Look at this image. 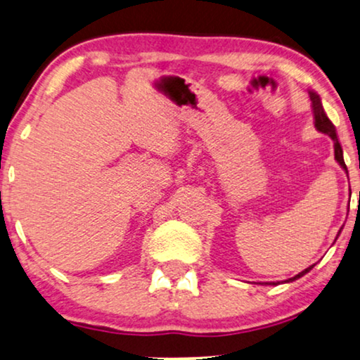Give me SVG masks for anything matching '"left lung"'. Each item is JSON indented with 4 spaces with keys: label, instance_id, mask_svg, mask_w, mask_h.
<instances>
[{
    "label": "left lung",
    "instance_id": "left-lung-1",
    "mask_svg": "<svg viewBox=\"0 0 360 360\" xmlns=\"http://www.w3.org/2000/svg\"><path fill=\"white\" fill-rule=\"evenodd\" d=\"M309 98H311V103H313L311 106H313V115H314V126H316V129H318L319 132H323V134H328V136L331 137V139L334 141V159H336L338 164L341 165L342 169L347 172V167H346V164H344V157H342L341 144H339V141H338L336 127H334L333 122L329 121V117L326 116V112H324L323 105H321V100H319V96L316 95V93L309 91ZM311 269H313V265H311V267L304 269L303 272H300L298 275H295V277L288 278L287 282H293V280L303 277V275L307 274V272H309V270H311ZM274 285H277V283H274Z\"/></svg>",
    "mask_w": 360,
    "mask_h": 360
}]
</instances>
